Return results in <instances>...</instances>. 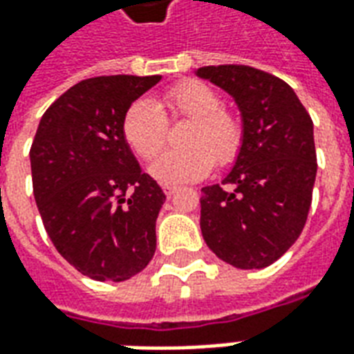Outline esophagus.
I'll list each match as a JSON object with an SVG mask.
<instances>
[{
	"mask_svg": "<svg viewBox=\"0 0 354 354\" xmlns=\"http://www.w3.org/2000/svg\"><path fill=\"white\" fill-rule=\"evenodd\" d=\"M163 191H165V195L170 198L174 193H176V187H174V185H163Z\"/></svg>",
	"mask_w": 354,
	"mask_h": 354,
	"instance_id": "34e87169",
	"label": "esophagus"
}]
</instances>
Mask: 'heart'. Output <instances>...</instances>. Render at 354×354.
Listing matches in <instances>:
<instances>
[{
	"mask_svg": "<svg viewBox=\"0 0 354 354\" xmlns=\"http://www.w3.org/2000/svg\"><path fill=\"white\" fill-rule=\"evenodd\" d=\"M163 104L172 118H187L185 150H169L150 165V174L161 184L178 185L208 176L214 167H227L243 144V127L234 114L223 109L214 88L198 80H184L165 91ZM167 118L150 99H137L127 106L122 135L140 159L150 161L167 140Z\"/></svg>",
	"mask_w": 354,
	"mask_h": 354,
	"instance_id": "heart-1",
	"label": "heart"
}]
</instances>
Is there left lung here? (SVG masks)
Wrapping results in <instances>:
<instances>
[{
  "mask_svg": "<svg viewBox=\"0 0 354 354\" xmlns=\"http://www.w3.org/2000/svg\"><path fill=\"white\" fill-rule=\"evenodd\" d=\"M197 75L234 97L243 120L232 170L221 185L203 187L204 242L236 268H266L297 242L308 219L317 174L313 122L289 84L270 73L208 65Z\"/></svg>",
  "mask_w": 354,
  "mask_h": 354,
  "instance_id": "left-lung-1",
  "label": "left lung"
}]
</instances>
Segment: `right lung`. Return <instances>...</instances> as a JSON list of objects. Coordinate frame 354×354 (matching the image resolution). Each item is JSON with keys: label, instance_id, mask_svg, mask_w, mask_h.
I'll return each instance as SVG.
<instances>
[{"label": "right lung", "instance_id": "right-lung-1", "mask_svg": "<svg viewBox=\"0 0 354 354\" xmlns=\"http://www.w3.org/2000/svg\"><path fill=\"white\" fill-rule=\"evenodd\" d=\"M161 80L112 75L75 84L41 118L31 144L33 195L59 255L95 281H125L156 253L163 189L122 135L124 114Z\"/></svg>", "mask_w": 354, "mask_h": 354}]
</instances>
